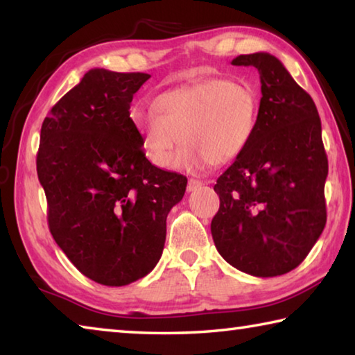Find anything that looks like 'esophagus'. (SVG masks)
<instances>
[{
    "mask_svg": "<svg viewBox=\"0 0 355 355\" xmlns=\"http://www.w3.org/2000/svg\"><path fill=\"white\" fill-rule=\"evenodd\" d=\"M203 183L200 182V180H189L188 182V192H192V191H196V189H199L200 186H202Z\"/></svg>",
    "mask_w": 355,
    "mask_h": 355,
    "instance_id": "34e87169",
    "label": "esophagus"
}]
</instances>
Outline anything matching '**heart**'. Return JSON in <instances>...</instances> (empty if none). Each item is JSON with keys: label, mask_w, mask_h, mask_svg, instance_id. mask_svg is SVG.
Returning a JSON list of instances; mask_svg holds the SVG:
<instances>
[{"label": "heart", "mask_w": 355, "mask_h": 355, "mask_svg": "<svg viewBox=\"0 0 355 355\" xmlns=\"http://www.w3.org/2000/svg\"><path fill=\"white\" fill-rule=\"evenodd\" d=\"M153 111L135 114L142 148L159 169L197 171L208 163L227 164L250 142L258 120V97L244 84L207 78L173 87L155 98Z\"/></svg>", "instance_id": "obj_1"}]
</instances>
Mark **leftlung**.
Listing matches in <instances>:
<instances>
[{
	"mask_svg": "<svg viewBox=\"0 0 355 355\" xmlns=\"http://www.w3.org/2000/svg\"><path fill=\"white\" fill-rule=\"evenodd\" d=\"M232 64L258 70L261 100L250 142L214 184L220 205L211 235L233 268L275 277L304 261L326 225L321 119L275 56L260 51Z\"/></svg>",
	"mask_w": 355,
	"mask_h": 355,
	"instance_id": "left-lung-1",
	"label": "left lung"
}]
</instances>
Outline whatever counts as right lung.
Returning a JSON list of instances; mask_svg holds the SVG:
<instances>
[{
	"label": "right lung",
	"mask_w": 355,
	"mask_h": 355,
	"mask_svg": "<svg viewBox=\"0 0 355 355\" xmlns=\"http://www.w3.org/2000/svg\"><path fill=\"white\" fill-rule=\"evenodd\" d=\"M147 73L92 69L51 107L37 175L48 227L81 274L106 286L146 277L159 261L166 219L188 180L146 158L130 117Z\"/></svg>",
	"instance_id": "add662e5"
}]
</instances>
